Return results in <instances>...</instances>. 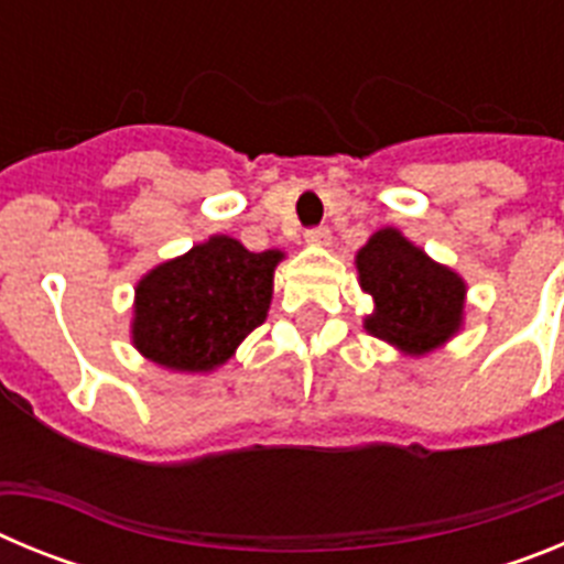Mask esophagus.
I'll use <instances>...</instances> for the list:
<instances>
[{"label": "esophagus", "instance_id": "esophagus-1", "mask_svg": "<svg viewBox=\"0 0 564 564\" xmlns=\"http://www.w3.org/2000/svg\"><path fill=\"white\" fill-rule=\"evenodd\" d=\"M305 239L311 242V246H330V228L327 226L311 228V231H305Z\"/></svg>", "mask_w": 564, "mask_h": 564}]
</instances>
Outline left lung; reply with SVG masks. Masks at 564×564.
Segmentation results:
<instances>
[{
	"instance_id": "left-lung-1",
	"label": "left lung",
	"mask_w": 564,
	"mask_h": 564,
	"mask_svg": "<svg viewBox=\"0 0 564 564\" xmlns=\"http://www.w3.org/2000/svg\"><path fill=\"white\" fill-rule=\"evenodd\" d=\"M356 268L358 282L376 302V311L364 318L370 336L423 356L460 330L466 282L412 246L398 228L372 234L358 251Z\"/></svg>"
}]
</instances>
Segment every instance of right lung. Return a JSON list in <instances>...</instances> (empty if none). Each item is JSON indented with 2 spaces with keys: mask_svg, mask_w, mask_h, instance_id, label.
I'll list each match as a JSON object with an SVG mask.
<instances>
[{
  "mask_svg": "<svg viewBox=\"0 0 564 564\" xmlns=\"http://www.w3.org/2000/svg\"><path fill=\"white\" fill-rule=\"evenodd\" d=\"M282 251H248L231 237H208L152 268L134 288L132 344L166 370L208 372L265 322L273 268Z\"/></svg>",
  "mask_w": 564,
  "mask_h": 564,
  "instance_id": "add662e5",
  "label": "right lung"
}]
</instances>
